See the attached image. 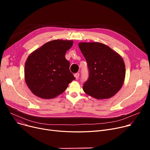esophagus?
Segmentation results:
<instances>
[{
    "instance_id": "34e87169",
    "label": "esophagus",
    "mask_w": 150,
    "mask_h": 150,
    "mask_svg": "<svg viewBox=\"0 0 150 150\" xmlns=\"http://www.w3.org/2000/svg\"><path fill=\"white\" fill-rule=\"evenodd\" d=\"M79 76H80V74H79V73H76V74H75L74 75V76L75 77L76 79H78V78H79Z\"/></svg>"
}]
</instances>
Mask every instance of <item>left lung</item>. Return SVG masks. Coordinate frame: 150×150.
I'll return each instance as SVG.
<instances>
[{
    "label": "left lung",
    "instance_id": "8db88e82",
    "mask_svg": "<svg viewBox=\"0 0 150 150\" xmlns=\"http://www.w3.org/2000/svg\"><path fill=\"white\" fill-rule=\"evenodd\" d=\"M79 48L89 71L83 91L96 99H108L120 91L125 78V65L120 55L108 45L97 42H80Z\"/></svg>",
    "mask_w": 150,
    "mask_h": 150
}]
</instances>
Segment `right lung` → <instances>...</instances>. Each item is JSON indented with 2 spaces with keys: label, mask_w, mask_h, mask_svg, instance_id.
I'll return each mask as SVG.
<instances>
[{
  "label": "right lung",
  "mask_w": 150,
  "mask_h": 150,
  "mask_svg": "<svg viewBox=\"0 0 150 150\" xmlns=\"http://www.w3.org/2000/svg\"><path fill=\"white\" fill-rule=\"evenodd\" d=\"M72 40L55 39L45 43L28 57L25 63V83L34 95L43 99L58 96L75 79L65 54Z\"/></svg>",
  "instance_id": "right-lung-1"
}]
</instances>
